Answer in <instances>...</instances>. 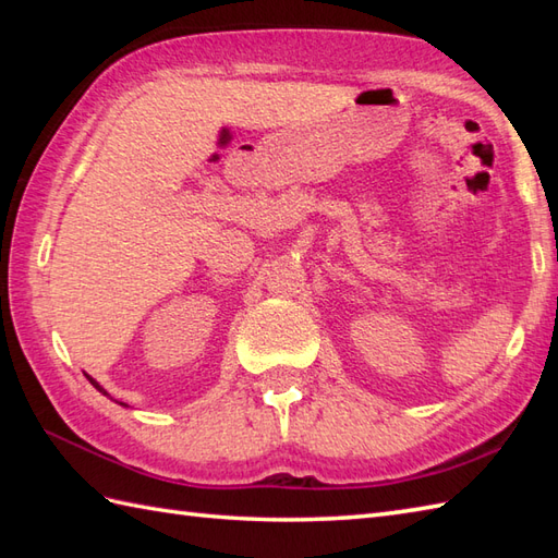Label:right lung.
Masks as SVG:
<instances>
[{"instance_id":"add662e5","label":"right lung","mask_w":558,"mask_h":558,"mask_svg":"<svg viewBox=\"0 0 558 558\" xmlns=\"http://www.w3.org/2000/svg\"><path fill=\"white\" fill-rule=\"evenodd\" d=\"M88 381H90V384H93V386H96V388H98V390H100V393H105V390H102V388H100V386H98V381H93V378H90V376H88Z\"/></svg>"}]
</instances>
